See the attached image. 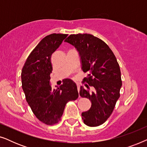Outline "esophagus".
<instances>
[{
  "mask_svg": "<svg viewBox=\"0 0 147 147\" xmlns=\"http://www.w3.org/2000/svg\"><path fill=\"white\" fill-rule=\"evenodd\" d=\"M77 88H78V92H80V84H77Z\"/></svg>",
  "mask_w": 147,
  "mask_h": 147,
  "instance_id": "1",
  "label": "esophagus"
}]
</instances>
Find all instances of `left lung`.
<instances>
[{
	"mask_svg": "<svg viewBox=\"0 0 147 147\" xmlns=\"http://www.w3.org/2000/svg\"><path fill=\"white\" fill-rule=\"evenodd\" d=\"M65 42L78 51L82 71L88 73L85 86L94 89L90 92L80 87L81 97L92 102L91 108L82 113V120L92 127L101 125L111 115L120 97L121 73L116 58L107 44L90 34L70 35Z\"/></svg>",
	"mask_w": 147,
	"mask_h": 147,
	"instance_id": "1",
	"label": "left lung"
}]
</instances>
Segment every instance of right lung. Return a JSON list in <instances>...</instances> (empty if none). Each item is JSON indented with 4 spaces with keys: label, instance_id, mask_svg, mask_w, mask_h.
<instances>
[{
    "label": "right lung",
    "instance_id": "obj_1",
    "mask_svg": "<svg viewBox=\"0 0 147 147\" xmlns=\"http://www.w3.org/2000/svg\"><path fill=\"white\" fill-rule=\"evenodd\" d=\"M67 36L53 33L44 37L30 53L21 71L26 100L36 117L47 125L57 123L66 104L79 95L77 86L71 79H66L56 90L52 89L50 82L53 69L51 56Z\"/></svg>",
    "mask_w": 147,
    "mask_h": 147
}]
</instances>
